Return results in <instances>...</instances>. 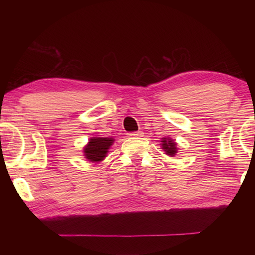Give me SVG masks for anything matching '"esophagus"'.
<instances>
[{
	"mask_svg": "<svg viewBox=\"0 0 255 255\" xmlns=\"http://www.w3.org/2000/svg\"><path fill=\"white\" fill-rule=\"evenodd\" d=\"M141 135H143V132H141L140 130H139V131H133V132L128 133V136H130V137H139V136H141Z\"/></svg>",
	"mask_w": 255,
	"mask_h": 255,
	"instance_id": "34e87169",
	"label": "esophagus"
}]
</instances>
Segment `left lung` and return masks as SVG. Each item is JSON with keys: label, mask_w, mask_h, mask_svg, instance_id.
Returning a JSON list of instances; mask_svg holds the SVG:
<instances>
[{"label": "left lung", "mask_w": 255, "mask_h": 255, "mask_svg": "<svg viewBox=\"0 0 255 255\" xmlns=\"http://www.w3.org/2000/svg\"><path fill=\"white\" fill-rule=\"evenodd\" d=\"M162 148L165 150V153L169 156H174L176 153V144L173 141V139H167V138H163L162 140Z\"/></svg>", "instance_id": "left-lung-1"}]
</instances>
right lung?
<instances>
[{
    "label": "right lung",
    "mask_w": 255,
    "mask_h": 255,
    "mask_svg": "<svg viewBox=\"0 0 255 255\" xmlns=\"http://www.w3.org/2000/svg\"><path fill=\"white\" fill-rule=\"evenodd\" d=\"M114 143L112 138L93 137L84 147L85 157L91 162H100L106 157L110 146Z\"/></svg>",
    "instance_id": "obj_1"
}]
</instances>
